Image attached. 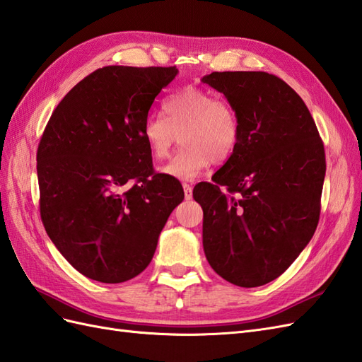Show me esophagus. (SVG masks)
<instances>
[{
  "instance_id": "34e87169",
  "label": "esophagus",
  "mask_w": 362,
  "mask_h": 362,
  "mask_svg": "<svg viewBox=\"0 0 362 362\" xmlns=\"http://www.w3.org/2000/svg\"><path fill=\"white\" fill-rule=\"evenodd\" d=\"M183 192H185V199H191L192 197V187L189 183H183Z\"/></svg>"
}]
</instances>
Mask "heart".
Masks as SVG:
<instances>
[{"label": "heart", "instance_id": "obj_1", "mask_svg": "<svg viewBox=\"0 0 362 362\" xmlns=\"http://www.w3.org/2000/svg\"><path fill=\"white\" fill-rule=\"evenodd\" d=\"M163 114L148 115L141 134L157 160L168 157L182 136L185 148L162 168L174 179L191 180L211 162H226L242 139L235 105L205 88L187 87L175 93L163 102Z\"/></svg>", "mask_w": 362, "mask_h": 362}]
</instances>
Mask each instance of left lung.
Listing matches in <instances>:
<instances>
[{
    "mask_svg": "<svg viewBox=\"0 0 362 362\" xmlns=\"http://www.w3.org/2000/svg\"><path fill=\"white\" fill-rule=\"evenodd\" d=\"M235 105V153L192 191L203 209V249L226 281L257 287L280 276L318 226L324 145L303 99L266 71H212L202 79Z\"/></svg>",
    "mask_w": 362,
    "mask_h": 362,
    "instance_id": "obj_1",
    "label": "left lung"
}]
</instances>
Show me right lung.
<instances>
[{
	"instance_id": "add662e5",
	"label": "right lung",
	"mask_w": 362,
	"mask_h": 362,
	"mask_svg": "<svg viewBox=\"0 0 362 362\" xmlns=\"http://www.w3.org/2000/svg\"><path fill=\"white\" fill-rule=\"evenodd\" d=\"M175 67L98 69L54 108L36 153L45 233L78 272L124 283L150 264L185 194L156 174L141 128Z\"/></svg>"
}]
</instances>
